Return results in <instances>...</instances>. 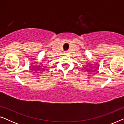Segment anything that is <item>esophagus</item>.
<instances>
[{"instance_id": "obj_1", "label": "esophagus", "mask_w": 124, "mask_h": 124, "mask_svg": "<svg viewBox=\"0 0 124 124\" xmlns=\"http://www.w3.org/2000/svg\"><path fill=\"white\" fill-rule=\"evenodd\" d=\"M64 54H65V55H68V54H69V53H68V51H65V52H64Z\"/></svg>"}]
</instances>
